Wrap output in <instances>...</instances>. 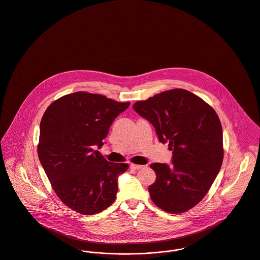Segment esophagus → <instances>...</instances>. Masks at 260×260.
Here are the masks:
<instances>
[{"instance_id":"1","label":"esophagus","mask_w":260,"mask_h":260,"mask_svg":"<svg viewBox=\"0 0 260 260\" xmlns=\"http://www.w3.org/2000/svg\"><path fill=\"white\" fill-rule=\"evenodd\" d=\"M144 166H141V165H135V164H130V169L132 170H141L143 169Z\"/></svg>"}]
</instances>
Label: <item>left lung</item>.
<instances>
[{
    "label": "left lung",
    "mask_w": 260,
    "mask_h": 260,
    "mask_svg": "<svg viewBox=\"0 0 260 260\" xmlns=\"http://www.w3.org/2000/svg\"><path fill=\"white\" fill-rule=\"evenodd\" d=\"M133 108L155 127L158 141L168 142L173 151L171 166H150L156 175L149 186L151 199L172 214L188 211L207 194L223 162V130L217 113L182 88L137 102Z\"/></svg>",
    "instance_id": "obj_1"
}]
</instances>
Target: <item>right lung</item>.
I'll return each instance as SVG.
<instances>
[{"label": "right lung", "mask_w": 260, "mask_h": 260, "mask_svg": "<svg viewBox=\"0 0 260 260\" xmlns=\"http://www.w3.org/2000/svg\"><path fill=\"white\" fill-rule=\"evenodd\" d=\"M130 103L78 91L48 106L40 122L39 160L61 201L72 210L94 215L109 207L127 164L109 162L99 151L114 119Z\"/></svg>", "instance_id": "add662e5"}]
</instances>
